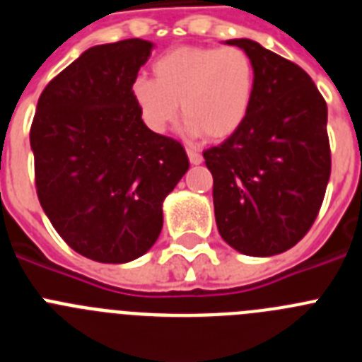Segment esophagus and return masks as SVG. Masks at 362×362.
I'll return each mask as SVG.
<instances>
[{"mask_svg": "<svg viewBox=\"0 0 362 362\" xmlns=\"http://www.w3.org/2000/svg\"><path fill=\"white\" fill-rule=\"evenodd\" d=\"M187 153H188V159H190L192 165H201V163H203V156H201L199 152H196V150L188 148Z\"/></svg>", "mask_w": 362, "mask_h": 362, "instance_id": "34e87169", "label": "esophagus"}]
</instances>
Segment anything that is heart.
Instances as JSON below:
<instances>
[{
	"instance_id": "heart-1",
	"label": "heart",
	"mask_w": 362,
	"mask_h": 362,
	"mask_svg": "<svg viewBox=\"0 0 362 362\" xmlns=\"http://www.w3.org/2000/svg\"><path fill=\"white\" fill-rule=\"evenodd\" d=\"M153 76L132 81L143 123L161 134L181 114L190 136L225 139L245 123L255 88L252 57L239 47H177L153 63Z\"/></svg>"
}]
</instances>
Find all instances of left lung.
I'll return each mask as SVG.
<instances>
[{"label":"left lung","instance_id":"1","mask_svg":"<svg viewBox=\"0 0 362 362\" xmlns=\"http://www.w3.org/2000/svg\"><path fill=\"white\" fill-rule=\"evenodd\" d=\"M252 57L255 88L245 123L204 150L217 230L245 255L283 254L305 238L330 179L328 108L308 74L257 41L228 40Z\"/></svg>","mask_w":362,"mask_h":362}]
</instances>
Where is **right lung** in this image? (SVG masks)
I'll use <instances>...</instances> for the list:
<instances>
[{
  "instance_id": "add662e5",
  "label": "right lung",
  "mask_w": 362,
  "mask_h": 362,
  "mask_svg": "<svg viewBox=\"0 0 362 362\" xmlns=\"http://www.w3.org/2000/svg\"><path fill=\"white\" fill-rule=\"evenodd\" d=\"M152 47L132 37L85 50L45 86L32 121L41 209L72 250L98 263H129L152 248L163 201L190 165L132 99Z\"/></svg>"
}]
</instances>
